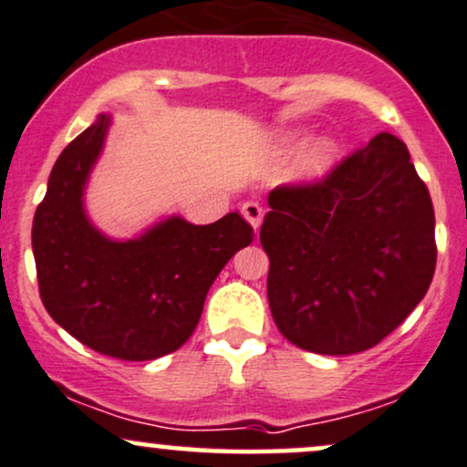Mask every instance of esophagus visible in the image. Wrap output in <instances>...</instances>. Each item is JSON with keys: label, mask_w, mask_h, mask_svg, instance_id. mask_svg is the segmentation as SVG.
<instances>
[{"label": "esophagus", "mask_w": 467, "mask_h": 467, "mask_svg": "<svg viewBox=\"0 0 467 467\" xmlns=\"http://www.w3.org/2000/svg\"><path fill=\"white\" fill-rule=\"evenodd\" d=\"M243 216H244V221L251 224V227L260 229L262 216H265V210H262L260 202L249 201V202H244V205H243Z\"/></svg>", "instance_id": "1"}]
</instances>
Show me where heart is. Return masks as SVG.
Segmentation results:
<instances>
[{"mask_svg":"<svg viewBox=\"0 0 467 467\" xmlns=\"http://www.w3.org/2000/svg\"><path fill=\"white\" fill-rule=\"evenodd\" d=\"M315 140V130L304 129H290L277 140V152L284 157H295L299 152H304L310 146V141ZM343 159V144L334 137H321L315 146L310 148L304 155L301 161V177L308 181L326 179L327 174L337 170L338 163Z\"/></svg>","mask_w":467,"mask_h":467,"instance_id":"heart-1","label":"heart"}]
</instances>
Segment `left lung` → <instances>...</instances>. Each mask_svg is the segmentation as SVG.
Instances as JSON below:
<instances>
[{"label":"left lung","instance_id":"1","mask_svg":"<svg viewBox=\"0 0 467 467\" xmlns=\"http://www.w3.org/2000/svg\"><path fill=\"white\" fill-rule=\"evenodd\" d=\"M260 229L279 332L301 349L374 348L424 299L435 275V210L409 148L380 133L327 179L277 188Z\"/></svg>","mask_w":467,"mask_h":467}]
</instances>
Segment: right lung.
<instances>
[{
  "label": "right lung",
  "instance_id": "right-lung-1",
  "mask_svg": "<svg viewBox=\"0 0 467 467\" xmlns=\"http://www.w3.org/2000/svg\"><path fill=\"white\" fill-rule=\"evenodd\" d=\"M111 122V113L98 115L49 172L32 223L38 293L47 315L87 348L152 360L192 337L207 290L254 229L229 212L212 224L172 213L133 238L104 234L85 194Z\"/></svg>",
  "mask_w": 467,
  "mask_h": 467
}]
</instances>
